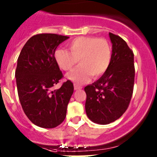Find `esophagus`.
Segmentation results:
<instances>
[{"mask_svg":"<svg viewBox=\"0 0 157 157\" xmlns=\"http://www.w3.org/2000/svg\"><path fill=\"white\" fill-rule=\"evenodd\" d=\"M80 89H82V86H80V85L78 84H74V90H80Z\"/></svg>","mask_w":157,"mask_h":157,"instance_id":"esophagus-1","label":"esophagus"}]
</instances>
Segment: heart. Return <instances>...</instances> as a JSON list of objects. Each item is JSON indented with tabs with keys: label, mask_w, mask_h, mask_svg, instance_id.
<instances>
[{
	"label": "heart",
	"mask_w": 157,
	"mask_h": 157,
	"mask_svg": "<svg viewBox=\"0 0 157 157\" xmlns=\"http://www.w3.org/2000/svg\"><path fill=\"white\" fill-rule=\"evenodd\" d=\"M69 50L58 48L55 59L58 65L65 71L77 70L67 74V78L76 83L87 82L90 76L98 78L103 75L110 66L112 51L110 43L105 38L80 36L67 42Z\"/></svg>",
	"instance_id": "b5f03b06"
}]
</instances>
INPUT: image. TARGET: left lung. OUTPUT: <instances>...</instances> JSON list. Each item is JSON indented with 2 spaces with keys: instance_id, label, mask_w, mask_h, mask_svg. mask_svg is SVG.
Here are the masks:
<instances>
[{
  "instance_id": "1",
  "label": "left lung",
  "mask_w": 157,
  "mask_h": 157,
  "mask_svg": "<svg viewBox=\"0 0 157 157\" xmlns=\"http://www.w3.org/2000/svg\"><path fill=\"white\" fill-rule=\"evenodd\" d=\"M112 57L106 72L84 88L86 115L93 122L107 124L125 112L134 91V53L119 36L109 33Z\"/></svg>"
}]
</instances>
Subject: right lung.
Wrapping results in <instances>:
<instances>
[{"label":"right lung","mask_w":157,"mask_h":157,"mask_svg":"<svg viewBox=\"0 0 157 157\" xmlns=\"http://www.w3.org/2000/svg\"><path fill=\"white\" fill-rule=\"evenodd\" d=\"M68 36L40 33L32 36L20 52L15 76L23 112L36 125L53 128L64 121L74 93L71 80L52 87L64 77L55 59L57 47Z\"/></svg>","instance_id":"right-lung-1"}]
</instances>
